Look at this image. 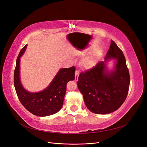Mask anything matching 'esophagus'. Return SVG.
Wrapping results in <instances>:
<instances>
[{
  "instance_id": "obj_1",
  "label": "esophagus",
  "mask_w": 147,
  "mask_h": 147,
  "mask_svg": "<svg viewBox=\"0 0 147 147\" xmlns=\"http://www.w3.org/2000/svg\"><path fill=\"white\" fill-rule=\"evenodd\" d=\"M79 74H80V72L78 70H76V71H75V80L76 82L78 80Z\"/></svg>"
}]
</instances>
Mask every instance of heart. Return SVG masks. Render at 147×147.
Listing matches in <instances>:
<instances>
[{
	"label": "heart",
	"mask_w": 147,
	"mask_h": 147,
	"mask_svg": "<svg viewBox=\"0 0 147 147\" xmlns=\"http://www.w3.org/2000/svg\"><path fill=\"white\" fill-rule=\"evenodd\" d=\"M98 57L95 55H88L82 61V64L86 69H91L97 64Z\"/></svg>",
	"instance_id": "obj_1"
}]
</instances>
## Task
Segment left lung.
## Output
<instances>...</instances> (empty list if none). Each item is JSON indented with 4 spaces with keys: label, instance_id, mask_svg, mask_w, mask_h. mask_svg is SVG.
Here are the masks:
<instances>
[{
    "label": "left lung",
    "instance_id": "left-lung-1",
    "mask_svg": "<svg viewBox=\"0 0 147 147\" xmlns=\"http://www.w3.org/2000/svg\"><path fill=\"white\" fill-rule=\"evenodd\" d=\"M112 59H115L114 67L109 71L106 65ZM129 83L125 57L117 44L111 40L105 61L80 74L77 86L86 107L94 113L105 115L117 110L123 104Z\"/></svg>",
    "mask_w": 147,
    "mask_h": 147
}]
</instances>
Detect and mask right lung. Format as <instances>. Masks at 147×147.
Returning <instances> with one entry per match:
<instances>
[{"instance_id": "right-lung-1", "label": "right lung", "mask_w": 147, "mask_h": 147, "mask_svg": "<svg viewBox=\"0 0 147 147\" xmlns=\"http://www.w3.org/2000/svg\"><path fill=\"white\" fill-rule=\"evenodd\" d=\"M27 45L21 49L17 57L14 72V85L19 100L26 109L34 115L47 117L58 112L63 105L66 85L75 80L74 66L59 69L50 84L45 90L32 92L26 90L20 79V58L23 55Z\"/></svg>"}]
</instances>
